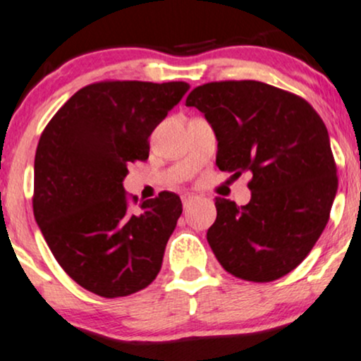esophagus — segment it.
<instances>
[{"mask_svg": "<svg viewBox=\"0 0 361 361\" xmlns=\"http://www.w3.org/2000/svg\"><path fill=\"white\" fill-rule=\"evenodd\" d=\"M194 200H196V196H192V194H184V196H182V204H184V208L188 209L194 202Z\"/></svg>", "mask_w": 361, "mask_h": 361, "instance_id": "1", "label": "esophagus"}]
</instances>
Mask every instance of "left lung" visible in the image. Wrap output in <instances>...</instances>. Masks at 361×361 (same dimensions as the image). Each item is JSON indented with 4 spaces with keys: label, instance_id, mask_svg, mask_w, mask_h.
I'll use <instances>...</instances> for the list:
<instances>
[{
    "label": "left lung",
    "instance_id": "obj_1",
    "mask_svg": "<svg viewBox=\"0 0 361 361\" xmlns=\"http://www.w3.org/2000/svg\"><path fill=\"white\" fill-rule=\"evenodd\" d=\"M185 105L212 124L218 169L252 176L245 206L214 200L206 238L218 262L245 281L285 276L321 237L338 191L326 124L302 97L254 80L204 83Z\"/></svg>",
    "mask_w": 361,
    "mask_h": 361
}]
</instances>
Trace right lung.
Listing matches in <instances>:
<instances>
[{
    "label": "right lung",
    "mask_w": 361,
    "mask_h": 361,
    "mask_svg": "<svg viewBox=\"0 0 361 361\" xmlns=\"http://www.w3.org/2000/svg\"><path fill=\"white\" fill-rule=\"evenodd\" d=\"M188 90L185 82L87 85L40 135L35 221L61 268L92 293L128 297L159 274L180 197L161 191L133 212L123 180L148 159L149 135Z\"/></svg>",
    "instance_id": "obj_1"
}]
</instances>
